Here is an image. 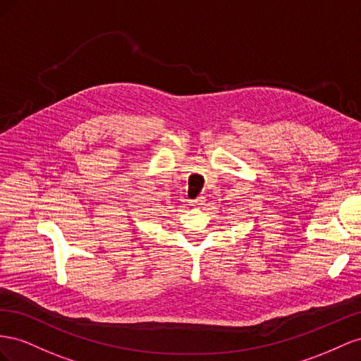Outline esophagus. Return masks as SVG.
Listing matches in <instances>:
<instances>
[{"label":"esophagus","mask_w":361,"mask_h":361,"mask_svg":"<svg viewBox=\"0 0 361 361\" xmlns=\"http://www.w3.org/2000/svg\"><path fill=\"white\" fill-rule=\"evenodd\" d=\"M192 204H193V205H197V207H200V205H204V204H205V197H198V198H195V200L192 201Z\"/></svg>","instance_id":"esophagus-1"}]
</instances>
